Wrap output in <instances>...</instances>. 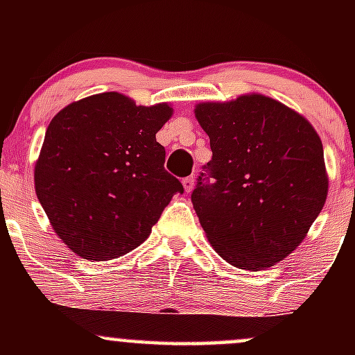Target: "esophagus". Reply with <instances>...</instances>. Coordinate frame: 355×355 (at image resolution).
<instances>
[{
	"mask_svg": "<svg viewBox=\"0 0 355 355\" xmlns=\"http://www.w3.org/2000/svg\"><path fill=\"white\" fill-rule=\"evenodd\" d=\"M183 189H185V191L187 193H189V191H191L193 190V185H195V177L193 175H190V177H187V178H183Z\"/></svg>",
	"mask_w": 355,
	"mask_h": 355,
	"instance_id": "obj_1",
	"label": "esophagus"
}]
</instances>
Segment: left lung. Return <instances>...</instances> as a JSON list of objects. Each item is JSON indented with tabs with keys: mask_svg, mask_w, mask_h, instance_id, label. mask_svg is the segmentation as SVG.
Returning a JSON list of instances; mask_svg holds the SVG:
<instances>
[{
	"mask_svg": "<svg viewBox=\"0 0 355 355\" xmlns=\"http://www.w3.org/2000/svg\"><path fill=\"white\" fill-rule=\"evenodd\" d=\"M195 116L211 148L191 191L207 239L230 266L272 267L302 243L327 198L319 135L302 115L257 93L198 103Z\"/></svg>",
	"mask_w": 355,
	"mask_h": 355,
	"instance_id": "8db88e82",
	"label": "left lung"
}]
</instances>
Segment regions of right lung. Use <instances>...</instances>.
I'll list each match as a JSON object with an SVG mask.
<instances>
[{"instance_id": "obj_1", "label": "right lung", "mask_w": 355, "mask_h": 355, "mask_svg": "<svg viewBox=\"0 0 355 355\" xmlns=\"http://www.w3.org/2000/svg\"><path fill=\"white\" fill-rule=\"evenodd\" d=\"M166 103L138 107L116 92L64 107L50 121L35 190L56 235L88 260H112L144 243L175 193L157 132Z\"/></svg>"}]
</instances>
